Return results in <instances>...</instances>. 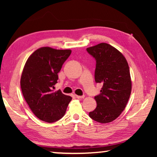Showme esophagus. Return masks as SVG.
I'll return each instance as SVG.
<instances>
[{
  "label": "esophagus",
  "mask_w": 157,
  "mask_h": 157,
  "mask_svg": "<svg viewBox=\"0 0 157 157\" xmlns=\"http://www.w3.org/2000/svg\"><path fill=\"white\" fill-rule=\"evenodd\" d=\"M75 97L78 99H82V98H84V95H75Z\"/></svg>",
  "instance_id": "obj_1"
}]
</instances>
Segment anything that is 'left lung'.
Here are the masks:
<instances>
[{"instance_id":"obj_1","label":"left lung","mask_w":157,"mask_h":157,"mask_svg":"<svg viewBox=\"0 0 157 157\" xmlns=\"http://www.w3.org/2000/svg\"><path fill=\"white\" fill-rule=\"evenodd\" d=\"M96 61L95 81L101 83L100 94L95 96L97 107L90 118L100 123L113 121L125 108L132 91L129 68L123 54L106 43L86 48Z\"/></svg>"}]
</instances>
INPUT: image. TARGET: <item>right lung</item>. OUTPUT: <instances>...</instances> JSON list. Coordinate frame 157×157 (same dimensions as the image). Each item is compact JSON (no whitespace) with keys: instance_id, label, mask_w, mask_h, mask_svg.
Masks as SVG:
<instances>
[{"instance_id":"obj_1","label":"right lung","mask_w":157,"mask_h":157,"mask_svg":"<svg viewBox=\"0 0 157 157\" xmlns=\"http://www.w3.org/2000/svg\"><path fill=\"white\" fill-rule=\"evenodd\" d=\"M71 50L42 47L35 50L26 62L21 78L23 97L37 118L54 123L64 116L72 98L62 91H53L63 63Z\"/></svg>"}]
</instances>
